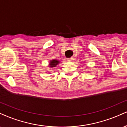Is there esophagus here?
Wrapping results in <instances>:
<instances>
[{
  "label": "esophagus",
  "instance_id": "1",
  "mask_svg": "<svg viewBox=\"0 0 127 127\" xmlns=\"http://www.w3.org/2000/svg\"><path fill=\"white\" fill-rule=\"evenodd\" d=\"M73 60V58H68V59H67V62H72Z\"/></svg>",
  "mask_w": 127,
  "mask_h": 127
}]
</instances>
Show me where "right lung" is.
<instances>
[{"instance_id": "obj_1", "label": "right lung", "mask_w": 127, "mask_h": 127, "mask_svg": "<svg viewBox=\"0 0 127 127\" xmlns=\"http://www.w3.org/2000/svg\"><path fill=\"white\" fill-rule=\"evenodd\" d=\"M60 63V62L57 59H53V60H51L49 62V64H48V67H50L53 68V67H55L57 66V65L59 64Z\"/></svg>"}]
</instances>
